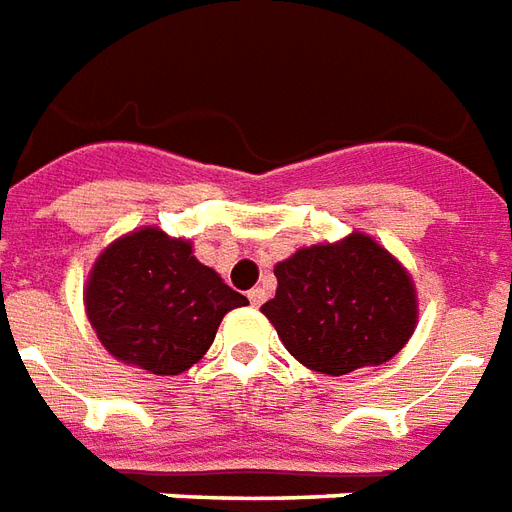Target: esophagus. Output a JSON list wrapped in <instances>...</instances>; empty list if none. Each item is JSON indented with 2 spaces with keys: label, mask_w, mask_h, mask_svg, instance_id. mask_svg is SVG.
I'll return each instance as SVG.
<instances>
[{
  "label": "esophagus",
  "mask_w": 512,
  "mask_h": 512,
  "mask_svg": "<svg viewBox=\"0 0 512 512\" xmlns=\"http://www.w3.org/2000/svg\"><path fill=\"white\" fill-rule=\"evenodd\" d=\"M246 298H249V304L252 306H263L266 304V290H263V287H252V290L246 293Z\"/></svg>",
  "instance_id": "obj_1"
}]
</instances>
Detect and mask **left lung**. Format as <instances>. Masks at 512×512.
Segmentation results:
<instances>
[{
	"label": "left lung",
	"mask_w": 512,
	"mask_h": 512,
	"mask_svg": "<svg viewBox=\"0 0 512 512\" xmlns=\"http://www.w3.org/2000/svg\"><path fill=\"white\" fill-rule=\"evenodd\" d=\"M274 274L279 287L263 314L287 352L314 372L339 377L380 366L415 331L412 279L363 233L298 249Z\"/></svg>",
	"instance_id": "obj_1"
}]
</instances>
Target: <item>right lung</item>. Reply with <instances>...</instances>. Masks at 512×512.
Returning a JSON list of instances; mask_svg holds the SVG:
<instances>
[{"label":"right lung","mask_w":512,"mask_h":512,"mask_svg":"<svg viewBox=\"0 0 512 512\" xmlns=\"http://www.w3.org/2000/svg\"><path fill=\"white\" fill-rule=\"evenodd\" d=\"M86 314L119 361L151 374H181L198 363L244 295L198 263L189 241L146 227L119 238L94 263Z\"/></svg>","instance_id":"obj_1"}]
</instances>
